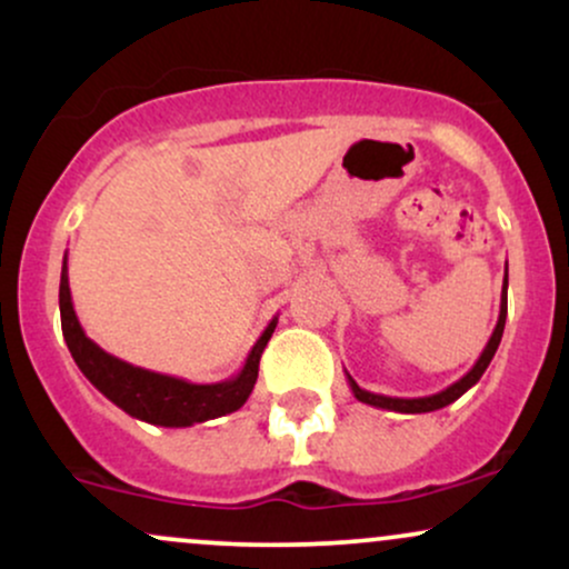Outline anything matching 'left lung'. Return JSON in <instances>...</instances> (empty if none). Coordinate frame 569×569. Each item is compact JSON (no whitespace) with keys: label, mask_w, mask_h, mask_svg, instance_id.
Returning <instances> with one entry per match:
<instances>
[{"label":"left lung","mask_w":569,"mask_h":569,"mask_svg":"<svg viewBox=\"0 0 569 569\" xmlns=\"http://www.w3.org/2000/svg\"><path fill=\"white\" fill-rule=\"evenodd\" d=\"M506 312H508V264H506V283H502V293H500V316H498V326H495L492 337H489L487 348L481 350L479 361L473 363V369L468 371L466 377H460L455 385H449L447 390H441V393H433V396H422V398H393V396H380V393H369V390L358 388V382L352 380L348 375V382H350V390L352 396L358 398L361 403H369V407H377V409H390V411H401V415H422V411H436V409H443L449 407V403L457 401L466 390H471L476 382L481 380V375H485L489 361L495 358V352H498V345L502 339V329H506Z\"/></svg>","instance_id":"1"}]
</instances>
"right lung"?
I'll use <instances>...</instances> for the list:
<instances>
[{
  "instance_id": "add662e5",
  "label": "right lung",
  "mask_w": 569,
  "mask_h": 569,
  "mask_svg": "<svg viewBox=\"0 0 569 569\" xmlns=\"http://www.w3.org/2000/svg\"><path fill=\"white\" fill-rule=\"evenodd\" d=\"M58 305H61L63 339H67L71 358H74V363L88 377L90 385L101 390L122 411H128L130 417L162 428H189L194 422L224 417L243 407L248 396H251L253 385H257L259 358H262L278 323V318L267 323V329L257 339L251 352H248L243 369L238 375L230 377V380L198 385L171 375H160V371L133 367V363L98 348L93 339L84 335L74 305H71L67 257H63L61 267Z\"/></svg>"
}]
</instances>
